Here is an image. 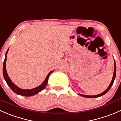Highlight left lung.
I'll list each match as a JSON object with an SVG mask.
<instances>
[{
	"instance_id": "obj_1",
	"label": "left lung",
	"mask_w": 121,
	"mask_h": 121,
	"mask_svg": "<svg viewBox=\"0 0 121 121\" xmlns=\"http://www.w3.org/2000/svg\"><path fill=\"white\" fill-rule=\"evenodd\" d=\"M115 77H116V63H115V61L114 60V71H113V77H112V79L111 82V83H110V84H109V86H108V87L107 88V89H106V90H105V91H104L103 92H102V93L97 95H84V94H78V95H80L82 96V97H85V98H97V97H101V96L104 95L107 92H108V91L110 90V88H111L112 85H113V82H114Z\"/></svg>"
}]
</instances>
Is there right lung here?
Instances as JSON below:
<instances>
[{
  "label": "right lung",
  "instance_id": "obj_1",
  "mask_svg": "<svg viewBox=\"0 0 121 121\" xmlns=\"http://www.w3.org/2000/svg\"><path fill=\"white\" fill-rule=\"evenodd\" d=\"M9 49L7 50L6 53L5 54V58H4V63H3V77H4V78L6 82H7L8 85L9 86V87L12 89V91L16 93L17 95H20L22 96H24V97H30V96H33L34 95L37 94V93H39V92L41 91L42 90H43L44 89L46 88V85H47V82H48V78H49L50 75L52 74V73L54 71V70L51 71L48 74V75H47L46 78H45L44 81L43 82V83L40 85L39 86H37V87L33 89H30V90H24V89H22L18 87L17 85H16L15 84L12 82V80H10V78L9 77L8 73L6 71V56L7 54L8 53Z\"/></svg>",
  "mask_w": 121,
  "mask_h": 121
}]
</instances>
